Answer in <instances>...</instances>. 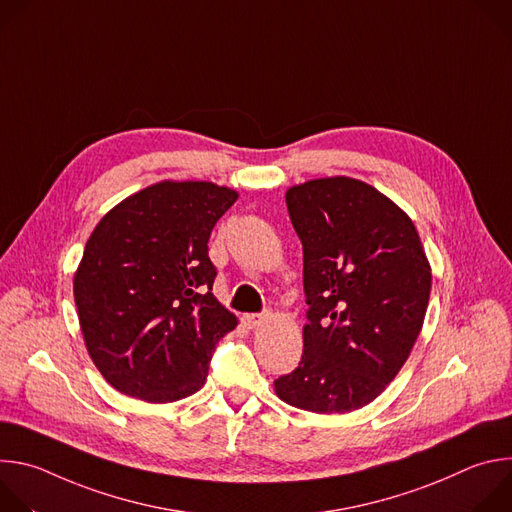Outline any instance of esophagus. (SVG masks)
<instances>
[{"instance_id": "1", "label": "esophagus", "mask_w": 512, "mask_h": 512, "mask_svg": "<svg viewBox=\"0 0 512 512\" xmlns=\"http://www.w3.org/2000/svg\"><path fill=\"white\" fill-rule=\"evenodd\" d=\"M267 320V314H245L243 316V324L247 326V328H257V326H261L263 322Z\"/></svg>"}]
</instances>
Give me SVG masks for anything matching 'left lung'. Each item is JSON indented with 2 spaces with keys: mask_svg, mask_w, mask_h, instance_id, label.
I'll list each match as a JSON object with an SVG mask.
<instances>
[{
  "mask_svg": "<svg viewBox=\"0 0 512 512\" xmlns=\"http://www.w3.org/2000/svg\"><path fill=\"white\" fill-rule=\"evenodd\" d=\"M304 249L308 324L281 401L312 413L369 405L397 377L421 332L431 269L411 218L354 178L310 180L285 194Z\"/></svg>",
  "mask_w": 512,
  "mask_h": 512,
  "instance_id": "obj_1",
  "label": "left lung"
}]
</instances>
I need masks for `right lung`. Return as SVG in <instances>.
<instances>
[{
    "label": "right lung",
    "mask_w": 512,
    "mask_h": 512,
    "mask_svg": "<svg viewBox=\"0 0 512 512\" xmlns=\"http://www.w3.org/2000/svg\"><path fill=\"white\" fill-rule=\"evenodd\" d=\"M212 182H160L111 208L75 273L87 350L119 393L172 403L196 393L237 318L212 296L208 239L237 200Z\"/></svg>",
    "instance_id": "obj_1"
}]
</instances>
